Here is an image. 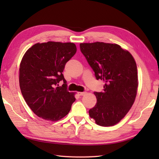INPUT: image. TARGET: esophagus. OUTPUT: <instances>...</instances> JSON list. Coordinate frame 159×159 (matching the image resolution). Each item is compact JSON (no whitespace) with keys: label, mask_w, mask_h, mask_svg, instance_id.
<instances>
[{"label":"esophagus","mask_w":159,"mask_h":159,"mask_svg":"<svg viewBox=\"0 0 159 159\" xmlns=\"http://www.w3.org/2000/svg\"><path fill=\"white\" fill-rule=\"evenodd\" d=\"M78 93H79V96H84V95H85V94H86V92H79Z\"/></svg>","instance_id":"esophagus-1"}]
</instances>
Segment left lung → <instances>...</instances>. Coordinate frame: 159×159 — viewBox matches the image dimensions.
Segmentation results:
<instances>
[{
  "label": "left lung",
  "mask_w": 159,
  "mask_h": 159,
  "mask_svg": "<svg viewBox=\"0 0 159 159\" xmlns=\"http://www.w3.org/2000/svg\"><path fill=\"white\" fill-rule=\"evenodd\" d=\"M80 48L95 72L104 82L103 92H94L97 102L89 109L96 124L111 126L119 123L135 100L138 87L135 60L116 43H81Z\"/></svg>",
  "instance_id": "8db88e82"
}]
</instances>
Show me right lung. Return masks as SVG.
<instances>
[{"mask_svg":"<svg viewBox=\"0 0 159 159\" xmlns=\"http://www.w3.org/2000/svg\"><path fill=\"white\" fill-rule=\"evenodd\" d=\"M76 52L74 43L48 42L35 43L24 55L19 69L20 87L36 116L56 121L70 112L75 93L67 90L62 72ZM61 80L64 84L59 86Z\"/></svg>","mask_w":159,"mask_h":159,"instance_id":"1","label":"right lung"}]
</instances>
